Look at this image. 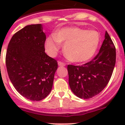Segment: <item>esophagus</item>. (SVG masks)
Masks as SVG:
<instances>
[{
  "label": "esophagus",
  "instance_id": "1",
  "mask_svg": "<svg viewBox=\"0 0 125 125\" xmlns=\"http://www.w3.org/2000/svg\"><path fill=\"white\" fill-rule=\"evenodd\" d=\"M58 65H59V66H66V64H65L64 62H63L59 61L58 62Z\"/></svg>",
  "mask_w": 125,
  "mask_h": 125
}]
</instances>
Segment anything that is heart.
<instances>
[{"mask_svg":"<svg viewBox=\"0 0 125 125\" xmlns=\"http://www.w3.org/2000/svg\"><path fill=\"white\" fill-rule=\"evenodd\" d=\"M100 42V33L96 31L65 27L46 39L45 48L48 54L54 57L60 50L61 44H64V52L68 59L83 62L93 56Z\"/></svg>","mask_w":125,"mask_h":125,"instance_id":"1","label":"heart"}]
</instances>
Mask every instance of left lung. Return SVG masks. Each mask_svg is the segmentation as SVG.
Returning a JSON list of instances; mask_svg holds the SVG:
<instances>
[{
    "instance_id": "1",
    "label": "left lung",
    "mask_w": 125,
    "mask_h": 125,
    "mask_svg": "<svg viewBox=\"0 0 125 125\" xmlns=\"http://www.w3.org/2000/svg\"><path fill=\"white\" fill-rule=\"evenodd\" d=\"M116 49L107 31L100 51L91 61L81 66L69 64V84L75 95L89 99L101 93L112 76Z\"/></svg>"
}]
</instances>
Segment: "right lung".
<instances>
[{
    "mask_svg": "<svg viewBox=\"0 0 125 125\" xmlns=\"http://www.w3.org/2000/svg\"><path fill=\"white\" fill-rule=\"evenodd\" d=\"M42 29L41 24H32L14 34L5 56L11 83L32 101H41L50 93L58 66L57 61L45 52L46 36Z\"/></svg>",
    "mask_w": 125,
    "mask_h": 125,
    "instance_id": "add662e5",
    "label": "right lung"
}]
</instances>
